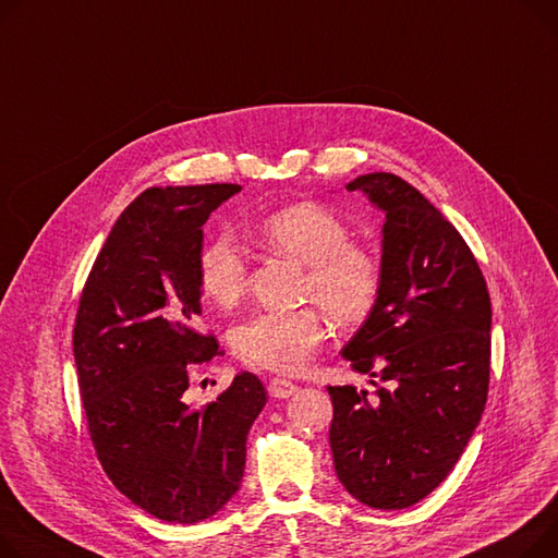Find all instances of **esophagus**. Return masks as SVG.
Wrapping results in <instances>:
<instances>
[{
    "label": "esophagus",
    "mask_w": 558,
    "mask_h": 558,
    "mask_svg": "<svg viewBox=\"0 0 558 558\" xmlns=\"http://www.w3.org/2000/svg\"><path fill=\"white\" fill-rule=\"evenodd\" d=\"M295 390H299V386H295V384L289 381V379L274 377V379L269 381V395L276 397V399H287V397L295 395Z\"/></svg>",
    "instance_id": "34e87169"
}]
</instances>
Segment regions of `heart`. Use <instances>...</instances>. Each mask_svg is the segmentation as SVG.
Listing matches in <instances>:
<instances>
[{
	"label": "heart",
	"instance_id": "obj_1",
	"mask_svg": "<svg viewBox=\"0 0 558 558\" xmlns=\"http://www.w3.org/2000/svg\"><path fill=\"white\" fill-rule=\"evenodd\" d=\"M255 233L274 253L305 265L303 295L314 299L337 325L361 323L373 312L384 269L379 255L352 242L341 217L320 204L301 202L257 221ZM199 289L217 307H235L248 284V265L235 238L219 233L197 257ZM325 337L318 310L257 312L233 329V352L246 365L293 375L314 356Z\"/></svg>",
	"mask_w": 558,
	"mask_h": 558
}]
</instances>
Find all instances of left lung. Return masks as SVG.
<instances>
[{
    "instance_id": "left-lung-1",
    "label": "left lung",
    "mask_w": 558,
    "mask_h": 558,
    "mask_svg": "<svg viewBox=\"0 0 558 558\" xmlns=\"http://www.w3.org/2000/svg\"><path fill=\"white\" fill-rule=\"evenodd\" d=\"M386 213L379 299L343 348L375 395L329 386V447L363 505L405 509L444 482L489 392L492 299L469 244L417 189L390 172L356 177Z\"/></svg>"
}]
</instances>
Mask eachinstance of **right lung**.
<instances>
[{"instance_id":"add662e5","label":"right lung","mask_w":558,"mask_h":558,"mask_svg":"<svg viewBox=\"0 0 558 558\" xmlns=\"http://www.w3.org/2000/svg\"><path fill=\"white\" fill-rule=\"evenodd\" d=\"M240 191L206 183L141 193L105 240L73 325L96 456L123 496L168 523H199L235 496L248 428L267 403L251 373L208 405L183 401L189 369L217 354L213 333L197 327L202 227Z\"/></svg>"}]
</instances>
